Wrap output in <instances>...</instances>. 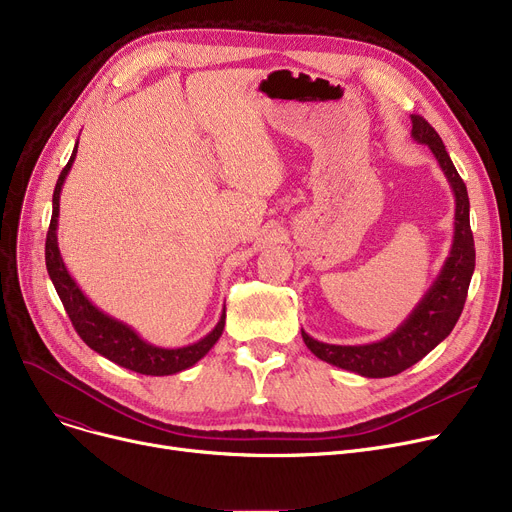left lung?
Returning a JSON list of instances; mask_svg holds the SVG:
<instances>
[{
    "instance_id": "left-lung-1",
    "label": "left lung",
    "mask_w": 512,
    "mask_h": 512,
    "mask_svg": "<svg viewBox=\"0 0 512 512\" xmlns=\"http://www.w3.org/2000/svg\"><path fill=\"white\" fill-rule=\"evenodd\" d=\"M412 135L418 144H426L438 160L442 173L455 193V236L451 253L438 278L391 335L366 346H333L313 339L302 331V339L317 358L333 366L346 368L368 379L393 377L414 366L445 339L461 317L469 282L475 269V247L469 226V197L463 179L445 150L440 135L420 115H412Z\"/></svg>"
}]
</instances>
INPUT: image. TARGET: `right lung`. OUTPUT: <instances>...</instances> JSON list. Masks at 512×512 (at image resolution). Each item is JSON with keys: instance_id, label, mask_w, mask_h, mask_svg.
<instances>
[{"instance_id": "add662e5", "label": "right lung", "mask_w": 512, "mask_h": 512, "mask_svg": "<svg viewBox=\"0 0 512 512\" xmlns=\"http://www.w3.org/2000/svg\"><path fill=\"white\" fill-rule=\"evenodd\" d=\"M76 152H78V144L72 152L70 162L65 164V168L61 170V175L57 179V185L53 191V214H51V224L47 230V243H45V261H47L49 278L63 302L67 317H70L74 329L84 339V344L88 348H92L100 356H105L107 360L123 368H129L133 372L150 374V377H166V374H175L193 366L197 360L206 356L220 339L224 331L226 309L222 311L218 325L206 337L199 339V342L185 348H175V350L156 348L144 342V339L129 325L98 311L96 306L84 296V292L78 288V284L70 276V271L65 269L59 247H57L59 193L67 173H70V168L74 164Z\"/></svg>"}]
</instances>
